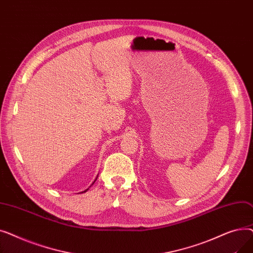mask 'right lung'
Listing matches in <instances>:
<instances>
[{
  "label": "right lung",
  "mask_w": 253,
  "mask_h": 253,
  "mask_svg": "<svg viewBox=\"0 0 253 253\" xmlns=\"http://www.w3.org/2000/svg\"><path fill=\"white\" fill-rule=\"evenodd\" d=\"M96 179H97V177H96V178H95V180H96ZM95 180H94V182H95ZM94 182H93V183H94ZM87 191H88V189H87V190H86V191H84V192H82V193H85V192H87Z\"/></svg>",
  "instance_id": "obj_1"
}]
</instances>
